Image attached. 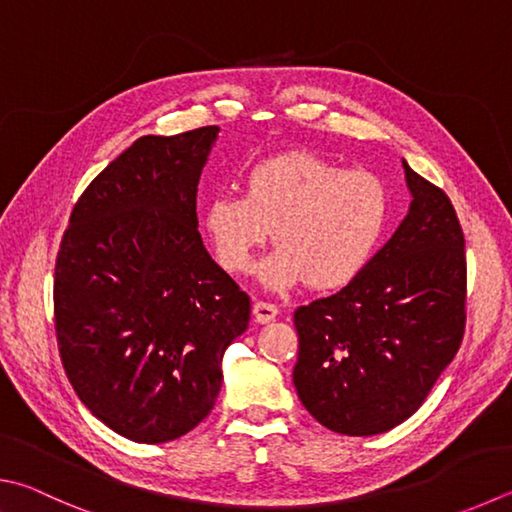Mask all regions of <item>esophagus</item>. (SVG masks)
<instances>
[{"label":"esophagus","mask_w":512,"mask_h":512,"mask_svg":"<svg viewBox=\"0 0 512 512\" xmlns=\"http://www.w3.org/2000/svg\"><path fill=\"white\" fill-rule=\"evenodd\" d=\"M253 315H255V320L259 324H266V322H271V320L277 318V306L271 304V302L259 300V302L253 304Z\"/></svg>","instance_id":"34e87169"}]
</instances>
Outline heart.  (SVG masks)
Returning a JSON list of instances; mask_svg holds the SVG:
<instances>
[{
  "label": "heart",
  "instance_id": "b5f03b06",
  "mask_svg": "<svg viewBox=\"0 0 512 512\" xmlns=\"http://www.w3.org/2000/svg\"><path fill=\"white\" fill-rule=\"evenodd\" d=\"M244 185V197H210L201 217L217 264L230 275L250 271L273 230L277 250L259 266L266 284L338 291L367 271L387 235L392 194L374 172L295 150L248 167Z\"/></svg>",
  "mask_w": 512,
  "mask_h": 512
}]
</instances>
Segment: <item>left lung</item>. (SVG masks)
<instances>
[{"instance_id": "obj_1", "label": "left lung", "mask_w": 512, "mask_h": 512, "mask_svg": "<svg viewBox=\"0 0 512 512\" xmlns=\"http://www.w3.org/2000/svg\"><path fill=\"white\" fill-rule=\"evenodd\" d=\"M410 212L367 271L297 306L293 383L309 414L347 436L410 418L466 331V237L439 185L403 163Z\"/></svg>"}]
</instances>
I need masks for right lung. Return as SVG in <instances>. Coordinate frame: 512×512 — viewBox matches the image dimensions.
I'll list each match as a JSON object with an SVG mask.
<instances>
[{
  "label": "right lung",
  "instance_id": "1",
  "mask_svg": "<svg viewBox=\"0 0 512 512\" xmlns=\"http://www.w3.org/2000/svg\"><path fill=\"white\" fill-rule=\"evenodd\" d=\"M219 127L143 136L80 194L53 277L71 387L136 443L174 441L217 403L250 297L203 248L197 185Z\"/></svg>",
  "mask_w": 512,
  "mask_h": 512
}]
</instances>
